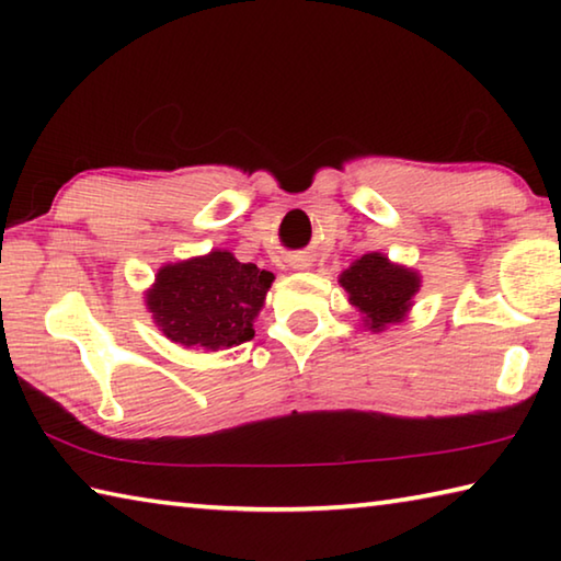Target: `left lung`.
<instances>
[{
  "instance_id": "8db88e82",
  "label": "left lung",
  "mask_w": 561,
  "mask_h": 561,
  "mask_svg": "<svg viewBox=\"0 0 561 561\" xmlns=\"http://www.w3.org/2000/svg\"><path fill=\"white\" fill-rule=\"evenodd\" d=\"M341 287L348 291V301L366 317V324L378 331L403 319L421 279L415 272L396 267L383 254L371 252L341 274Z\"/></svg>"
}]
</instances>
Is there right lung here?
Wrapping results in <instances>:
<instances>
[{
	"label": "right lung",
	"mask_w": 561,
	"mask_h": 561,
	"mask_svg": "<svg viewBox=\"0 0 561 561\" xmlns=\"http://www.w3.org/2000/svg\"><path fill=\"white\" fill-rule=\"evenodd\" d=\"M274 274L237 262L230 252L168 264L148 291V309L160 331L175 344L222 351L254 336Z\"/></svg>",
	"instance_id": "obj_1"
}]
</instances>
